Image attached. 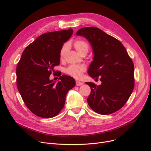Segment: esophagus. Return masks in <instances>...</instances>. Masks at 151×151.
I'll use <instances>...</instances> for the list:
<instances>
[{
  "label": "esophagus",
  "mask_w": 151,
  "mask_h": 151,
  "mask_svg": "<svg viewBox=\"0 0 151 151\" xmlns=\"http://www.w3.org/2000/svg\"><path fill=\"white\" fill-rule=\"evenodd\" d=\"M83 84V83L82 82H80V81H76V85L77 86H82Z\"/></svg>",
  "instance_id": "obj_1"
}]
</instances>
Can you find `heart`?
Listing matches in <instances>:
<instances>
[{
    "instance_id": "1",
    "label": "heart",
    "mask_w": 151,
    "mask_h": 151,
    "mask_svg": "<svg viewBox=\"0 0 151 151\" xmlns=\"http://www.w3.org/2000/svg\"><path fill=\"white\" fill-rule=\"evenodd\" d=\"M74 47L76 51L82 55L83 54H87L89 51V46L88 43L83 40H76L74 43ZM68 48V44L65 43L62 46L60 51V58L62 59L64 57L65 53L67 52ZM86 70V65L84 64L80 65H71L68 68H66L65 72L70 76L79 78H80L83 73Z\"/></svg>"
}]
</instances>
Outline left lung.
Returning a JSON list of instances; mask_svg holds the SVG:
<instances>
[{"label":"left lung","instance_id":"left-lung-1","mask_svg":"<svg viewBox=\"0 0 151 151\" xmlns=\"http://www.w3.org/2000/svg\"><path fill=\"white\" fill-rule=\"evenodd\" d=\"M76 35L83 36L91 44L93 58L88 69L92 78H100V85L86 82L91 89L87 101L100 114H112L127 101L134 88V66L125 47L117 40L94 27L80 29Z\"/></svg>","mask_w":151,"mask_h":151}]
</instances>
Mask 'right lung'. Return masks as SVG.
I'll return each mask as SVG.
<instances>
[{"label":"right lung","mask_w":151,"mask_h":151,"mask_svg":"<svg viewBox=\"0 0 151 151\" xmlns=\"http://www.w3.org/2000/svg\"><path fill=\"white\" fill-rule=\"evenodd\" d=\"M69 29L43 34L24 50L16 70L17 88L27 107L36 116L51 118L64 106L66 95L75 80L62 75L59 81L50 80L60 63V51L72 35Z\"/></svg>","instance_id":"obj_1"}]
</instances>
